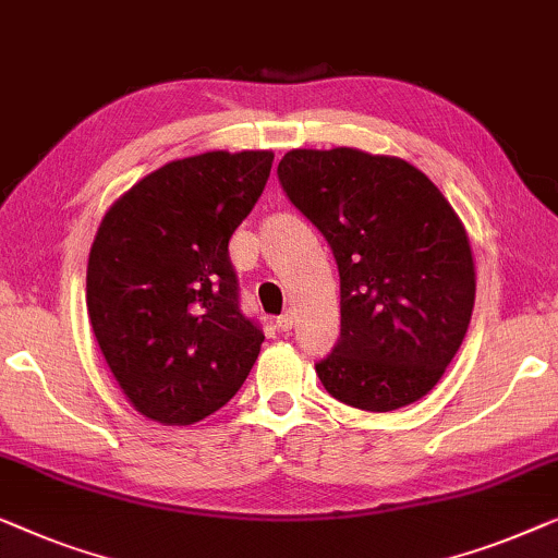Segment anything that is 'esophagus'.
Instances as JSON below:
<instances>
[{"label": "esophagus", "mask_w": 558, "mask_h": 558, "mask_svg": "<svg viewBox=\"0 0 558 558\" xmlns=\"http://www.w3.org/2000/svg\"><path fill=\"white\" fill-rule=\"evenodd\" d=\"M293 326H295V316H293V313H290V311L282 313V316L276 320V328H278L280 333H288Z\"/></svg>", "instance_id": "1"}]
</instances>
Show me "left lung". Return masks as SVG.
<instances>
[{
	"mask_svg": "<svg viewBox=\"0 0 558 558\" xmlns=\"http://www.w3.org/2000/svg\"><path fill=\"white\" fill-rule=\"evenodd\" d=\"M278 177L339 265L341 339L316 364L320 384L366 412L417 402L473 316L475 263L458 211L410 161L361 148H293Z\"/></svg>",
	"mask_w": 558,
	"mask_h": 558,
	"instance_id": "8db88e82",
	"label": "left lung"
}]
</instances>
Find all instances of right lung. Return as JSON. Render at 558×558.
Instances as JSON below:
<instances>
[{
  "instance_id": "right-lung-1",
  "label": "right lung",
  "mask_w": 558,
  "mask_h": 558,
  "mask_svg": "<svg viewBox=\"0 0 558 558\" xmlns=\"http://www.w3.org/2000/svg\"><path fill=\"white\" fill-rule=\"evenodd\" d=\"M272 151L163 163L111 204L93 240V333L133 410L194 425L238 395L265 336L242 316L232 232L270 177Z\"/></svg>"
}]
</instances>
